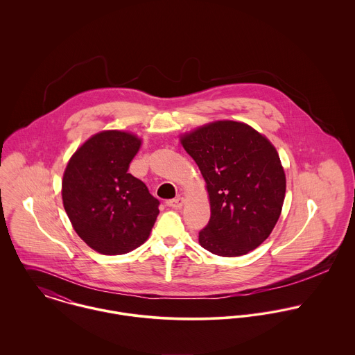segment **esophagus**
Segmentation results:
<instances>
[{
	"mask_svg": "<svg viewBox=\"0 0 355 355\" xmlns=\"http://www.w3.org/2000/svg\"><path fill=\"white\" fill-rule=\"evenodd\" d=\"M183 203H184V198L178 197V198H173V200L166 201V206H168V207H172V209H179V207L183 206Z\"/></svg>",
	"mask_w": 355,
	"mask_h": 355,
	"instance_id": "1",
	"label": "esophagus"
}]
</instances>
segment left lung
Instances as JSON below:
<instances>
[{
    "mask_svg": "<svg viewBox=\"0 0 355 355\" xmlns=\"http://www.w3.org/2000/svg\"><path fill=\"white\" fill-rule=\"evenodd\" d=\"M197 162L210 202L200 232L205 250L239 257L273 231L286 197V173L272 142L242 121L218 120L180 135Z\"/></svg>",
    "mask_w": 355,
    "mask_h": 355,
    "instance_id": "obj_1",
    "label": "left lung"
}]
</instances>
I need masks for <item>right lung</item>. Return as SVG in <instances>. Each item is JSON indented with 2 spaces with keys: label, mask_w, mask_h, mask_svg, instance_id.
Segmentation results:
<instances>
[{
  "label": "right lung",
  "mask_w": 355,
  "mask_h": 355,
  "mask_svg": "<svg viewBox=\"0 0 355 355\" xmlns=\"http://www.w3.org/2000/svg\"><path fill=\"white\" fill-rule=\"evenodd\" d=\"M141 145L132 132L105 130L80 145L65 166L64 209L79 238L98 253L139 248L159 213L146 184L127 172Z\"/></svg>",
  "instance_id": "obj_1"
}]
</instances>
